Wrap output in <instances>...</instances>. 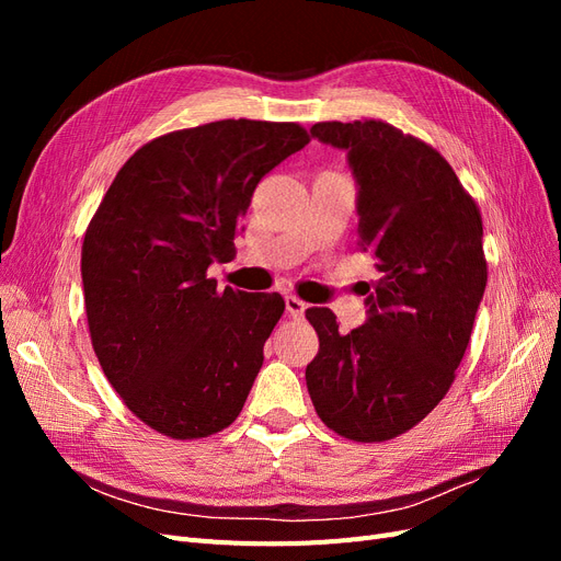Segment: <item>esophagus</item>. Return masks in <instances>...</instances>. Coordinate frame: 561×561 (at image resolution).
Instances as JSON below:
<instances>
[{
  "label": "esophagus",
  "mask_w": 561,
  "mask_h": 561,
  "mask_svg": "<svg viewBox=\"0 0 561 561\" xmlns=\"http://www.w3.org/2000/svg\"><path fill=\"white\" fill-rule=\"evenodd\" d=\"M285 311H287V316H290V318L301 320L304 311H307V304H304L297 297H285Z\"/></svg>",
  "instance_id": "1"
}]
</instances>
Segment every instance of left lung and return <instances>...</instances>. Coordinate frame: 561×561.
I'll return each instance as SVG.
<instances>
[{"label":"left lung","instance_id":"8db88e82","mask_svg":"<svg viewBox=\"0 0 561 561\" xmlns=\"http://www.w3.org/2000/svg\"><path fill=\"white\" fill-rule=\"evenodd\" d=\"M311 138L346 151L360 248L381 278L367 287L365 325L339 332L309 309L318 355L309 396L328 428L381 443L445 398L486 287L482 217L433 147L383 122H325Z\"/></svg>","mask_w":561,"mask_h":561}]
</instances>
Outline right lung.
<instances>
[{
	"mask_svg": "<svg viewBox=\"0 0 561 561\" xmlns=\"http://www.w3.org/2000/svg\"><path fill=\"white\" fill-rule=\"evenodd\" d=\"M309 142L297 124L227 118L161 135L124 163L83 236L93 351L128 410L194 439L241 414L283 316L278 293L208 278L229 262L254 186Z\"/></svg>",
	"mask_w": 561,
	"mask_h": 561,
	"instance_id": "obj_1",
	"label": "right lung"
}]
</instances>
